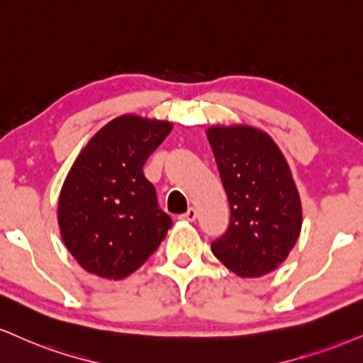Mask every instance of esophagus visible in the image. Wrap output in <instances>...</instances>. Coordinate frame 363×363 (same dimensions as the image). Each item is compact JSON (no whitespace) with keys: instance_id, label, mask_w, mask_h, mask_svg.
<instances>
[{"instance_id":"1","label":"esophagus","mask_w":363,"mask_h":363,"mask_svg":"<svg viewBox=\"0 0 363 363\" xmlns=\"http://www.w3.org/2000/svg\"><path fill=\"white\" fill-rule=\"evenodd\" d=\"M196 218H198V211H196L194 208H189L184 215L179 216V220H186V221H194Z\"/></svg>"}]
</instances>
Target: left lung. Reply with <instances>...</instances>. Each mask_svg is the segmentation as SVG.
Here are the masks:
<instances>
[{
    "mask_svg": "<svg viewBox=\"0 0 363 363\" xmlns=\"http://www.w3.org/2000/svg\"><path fill=\"white\" fill-rule=\"evenodd\" d=\"M206 135L230 203V225L211 250L240 277L265 276L287 259L303 223L289 165L252 126H213Z\"/></svg>",
    "mask_w": 363,
    "mask_h": 363,
    "instance_id": "1",
    "label": "left lung"
}]
</instances>
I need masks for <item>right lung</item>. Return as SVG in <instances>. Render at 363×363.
Here are the masks:
<instances>
[{
    "instance_id": "1",
    "label": "right lung",
    "mask_w": 363,
    "mask_h": 363,
    "mask_svg": "<svg viewBox=\"0 0 363 363\" xmlns=\"http://www.w3.org/2000/svg\"><path fill=\"white\" fill-rule=\"evenodd\" d=\"M172 130L169 121L118 116L69 170L59 198L67 250L87 272L123 279L157 250L172 226L143 165Z\"/></svg>"
}]
</instances>
